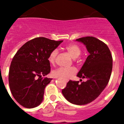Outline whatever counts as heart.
I'll use <instances>...</instances> for the list:
<instances>
[{
    "label": "heart",
    "instance_id": "heart-1",
    "mask_svg": "<svg viewBox=\"0 0 124 124\" xmlns=\"http://www.w3.org/2000/svg\"><path fill=\"white\" fill-rule=\"evenodd\" d=\"M65 50L73 58H77L81 53V48L76 44L68 45L65 47ZM58 54V50L57 49H54L50 53L48 57V61L51 64H53L55 62L56 58ZM76 73V70L74 68H60L53 72V76L56 78H60L63 79L67 80Z\"/></svg>",
    "mask_w": 124,
    "mask_h": 124
}]
</instances>
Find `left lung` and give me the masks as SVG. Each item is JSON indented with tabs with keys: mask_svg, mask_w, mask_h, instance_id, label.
Instances as JSON below:
<instances>
[{
	"mask_svg": "<svg viewBox=\"0 0 124 124\" xmlns=\"http://www.w3.org/2000/svg\"><path fill=\"white\" fill-rule=\"evenodd\" d=\"M76 40L83 43L89 53L77 74L78 77L86 81L80 84L79 81L70 80L62 93L70 102L85 105L94 101L109 83L112 57L107 45L95 37H83Z\"/></svg>",
	"mask_w": 124,
	"mask_h": 124,
	"instance_id": "8db88e82",
	"label": "left lung"
}]
</instances>
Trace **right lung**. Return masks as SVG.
Returning <instances> with one entry per match:
<instances>
[{
  "mask_svg": "<svg viewBox=\"0 0 124 124\" xmlns=\"http://www.w3.org/2000/svg\"><path fill=\"white\" fill-rule=\"evenodd\" d=\"M62 42L38 37L16 53L10 66L8 83L13 97L21 106L34 108L43 101L45 89L52 79L42 76L50 73L49 55Z\"/></svg>",
  "mask_w": 124,
  "mask_h": 124,
  "instance_id": "right-lung-1",
  "label": "right lung"
}]
</instances>
